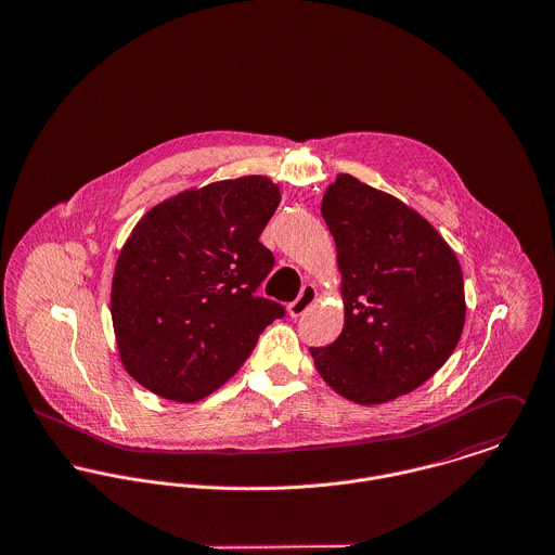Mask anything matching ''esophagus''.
Returning a JSON list of instances; mask_svg holds the SVG:
<instances>
[{"mask_svg": "<svg viewBox=\"0 0 555 555\" xmlns=\"http://www.w3.org/2000/svg\"><path fill=\"white\" fill-rule=\"evenodd\" d=\"M314 300H317V289H314L312 285H305V287H302V292H300V296H298V298L287 307L289 317H292V319L302 317V314L307 312L308 307H312V305H314Z\"/></svg>", "mask_w": 555, "mask_h": 555, "instance_id": "1", "label": "esophagus"}]
</instances>
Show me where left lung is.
Returning <instances> with one entry per match:
<instances>
[{
  "mask_svg": "<svg viewBox=\"0 0 555 555\" xmlns=\"http://www.w3.org/2000/svg\"><path fill=\"white\" fill-rule=\"evenodd\" d=\"M321 215L336 243L345 327L310 356L321 378L358 404H383L440 369L464 330L462 268L398 197L338 175Z\"/></svg>",
  "mask_w": 555,
  "mask_h": 555,
  "instance_id": "1",
  "label": "left lung"
}]
</instances>
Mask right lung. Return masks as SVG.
<instances>
[{"label":"right lung","instance_id":"1","mask_svg":"<svg viewBox=\"0 0 555 555\" xmlns=\"http://www.w3.org/2000/svg\"><path fill=\"white\" fill-rule=\"evenodd\" d=\"M279 202L270 179L241 177L186 189L135 223L115 266L111 312L121 362L142 387L202 400L285 314L255 296L274 266L259 236Z\"/></svg>","mask_w":555,"mask_h":555}]
</instances>
